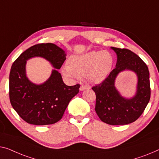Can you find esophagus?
Segmentation results:
<instances>
[{
    "label": "esophagus",
    "mask_w": 159,
    "mask_h": 159,
    "mask_svg": "<svg viewBox=\"0 0 159 159\" xmlns=\"http://www.w3.org/2000/svg\"><path fill=\"white\" fill-rule=\"evenodd\" d=\"M89 89H90L89 86H87V85H81L80 87V91H84V90Z\"/></svg>",
    "instance_id": "esophagus-1"
}]
</instances>
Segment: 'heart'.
Wrapping results in <instances>:
<instances>
[{
	"label": "heart",
	"mask_w": 159,
	"mask_h": 159,
	"mask_svg": "<svg viewBox=\"0 0 159 159\" xmlns=\"http://www.w3.org/2000/svg\"><path fill=\"white\" fill-rule=\"evenodd\" d=\"M114 59L107 51H91L83 55L72 56L68 60V66L63 68L66 76H86L94 84L106 79L112 70Z\"/></svg>",
	"instance_id": "b5f03b06"
}]
</instances>
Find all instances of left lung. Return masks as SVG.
<instances>
[{"mask_svg":"<svg viewBox=\"0 0 159 159\" xmlns=\"http://www.w3.org/2000/svg\"><path fill=\"white\" fill-rule=\"evenodd\" d=\"M111 48L117 55L116 65L104 81L92 88L96 96L95 110L106 124H129L141 116L150 100L148 68L140 57L130 50ZM125 70L134 71L138 77L137 93L131 99L123 97L115 87L118 73Z\"/></svg>","mask_w":159,"mask_h":159,"instance_id":"1","label":"left lung"}]
</instances>
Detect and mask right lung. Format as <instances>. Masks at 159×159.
Masks as SVG:
<instances>
[{
  "label": "right lung",
  "mask_w": 159,
  "mask_h": 159,
  "mask_svg": "<svg viewBox=\"0 0 159 159\" xmlns=\"http://www.w3.org/2000/svg\"><path fill=\"white\" fill-rule=\"evenodd\" d=\"M66 54L62 48L51 43L34 45L14 61L9 75V97L11 106L28 124L49 125L63 117L70 101L79 92L80 85L68 86L63 83L60 69ZM34 57H42L56 70L43 84L30 82L25 73L26 61Z\"/></svg>",
  "instance_id": "1"
}]
</instances>
